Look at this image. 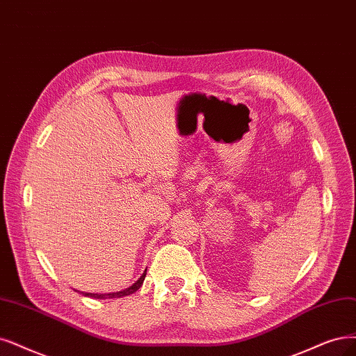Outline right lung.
Instances as JSON below:
<instances>
[{
	"instance_id": "add662e5",
	"label": "right lung",
	"mask_w": 356,
	"mask_h": 356,
	"mask_svg": "<svg viewBox=\"0 0 356 356\" xmlns=\"http://www.w3.org/2000/svg\"><path fill=\"white\" fill-rule=\"evenodd\" d=\"M145 275H147V270L143 271V274L140 275L139 280H138L136 283H134L130 287H127V289H124V291H120V292H114V293H83V292H82V295L89 296V298H97V299H108V298H122V296H127V295L135 293V292L138 291V289L142 286V283H143V280H145Z\"/></svg>"
}]
</instances>
